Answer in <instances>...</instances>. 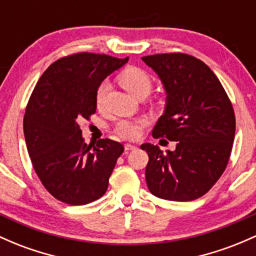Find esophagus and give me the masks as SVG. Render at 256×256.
I'll list each match as a JSON object with an SVG mask.
<instances>
[{
  "mask_svg": "<svg viewBox=\"0 0 256 256\" xmlns=\"http://www.w3.org/2000/svg\"><path fill=\"white\" fill-rule=\"evenodd\" d=\"M136 146H134V144H130V143H126L125 144V150H136Z\"/></svg>",
  "mask_w": 256,
  "mask_h": 256,
  "instance_id": "obj_1",
  "label": "esophagus"
}]
</instances>
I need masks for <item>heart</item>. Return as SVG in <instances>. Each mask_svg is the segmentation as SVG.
Segmentation results:
<instances>
[{
    "label": "heart",
    "mask_w": 256,
    "mask_h": 256,
    "mask_svg": "<svg viewBox=\"0 0 256 256\" xmlns=\"http://www.w3.org/2000/svg\"><path fill=\"white\" fill-rule=\"evenodd\" d=\"M119 82L124 88L136 97L147 96L153 87V81L150 74L138 66H128L124 69L119 75ZM106 88H108L106 81H103L98 86L96 91V103L98 106H102L104 100ZM148 124L150 120L146 116L122 119L115 125V132L125 140H136L140 137L143 128L148 126Z\"/></svg>",
    "instance_id": "b5f03b06"
}]
</instances>
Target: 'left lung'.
<instances>
[{
    "mask_svg": "<svg viewBox=\"0 0 256 256\" xmlns=\"http://www.w3.org/2000/svg\"><path fill=\"white\" fill-rule=\"evenodd\" d=\"M164 84L166 106L153 128L154 138L176 141V150L141 146L150 156L146 181L152 194L174 202L204 196L228 164L236 116L226 91L204 62L186 53L142 57Z\"/></svg>",
    "mask_w": 256,
    "mask_h": 256,
    "instance_id": "obj_1",
    "label": "left lung"
}]
</instances>
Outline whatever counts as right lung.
<instances>
[{"label": "right lung", "instance_id": "add662e5", "mask_svg": "<svg viewBox=\"0 0 256 256\" xmlns=\"http://www.w3.org/2000/svg\"><path fill=\"white\" fill-rule=\"evenodd\" d=\"M128 60L88 52L66 56L46 69L29 98L28 152L44 187L63 203L84 206L106 192L124 146L109 138L87 146L78 122L96 113L98 86Z\"/></svg>", "mask_w": 256, "mask_h": 256}]
</instances>
